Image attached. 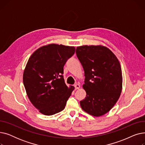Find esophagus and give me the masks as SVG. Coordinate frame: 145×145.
Instances as JSON below:
<instances>
[{
	"label": "esophagus",
	"instance_id": "1",
	"mask_svg": "<svg viewBox=\"0 0 145 145\" xmlns=\"http://www.w3.org/2000/svg\"><path fill=\"white\" fill-rule=\"evenodd\" d=\"M74 88H75V89L76 90H77V89H79V88H80V85L79 84H78V83H76V84L74 85Z\"/></svg>",
	"mask_w": 145,
	"mask_h": 145
}]
</instances>
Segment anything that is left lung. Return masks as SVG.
Segmentation results:
<instances>
[{
  "label": "left lung",
  "mask_w": 145,
  "mask_h": 145,
  "mask_svg": "<svg viewBox=\"0 0 145 145\" xmlns=\"http://www.w3.org/2000/svg\"><path fill=\"white\" fill-rule=\"evenodd\" d=\"M76 53L85 71L86 92L80 102L82 109L93 116L108 113L116 104L122 90L120 64L115 54L102 45H84Z\"/></svg>",
  "instance_id": "1"
}]
</instances>
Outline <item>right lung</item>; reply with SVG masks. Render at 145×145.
<instances>
[{
  "label": "right lung",
  "instance_id": "right-lung-1",
  "mask_svg": "<svg viewBox=\"0 0 145 145\" xmlns=\"http://www.w3.org/2000/svg\"><path fill=\"white\" fill-rule=\"evenodd\" d=\"M75 52L74 46L52 43L35 51L29 57L23 81L30 101L44 115L63 110L74 87H67L62 74L66 61Z\"/></svg>",
  "mask_w": 145,
  "mask_h": 145
}]
</instances>
